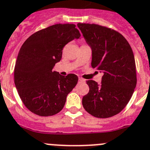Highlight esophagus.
Instances as JSON below:
<instances>
[{"label": "esophagus", "mask_w": 150, "mask_h": 150, "mask_svg": "<svg viewBox=\"0 0 150 150\" xmlns=\"http://www.w3.org/2000/svg\"><path fill=\"white\" fill-rule=\"evenodd\" d=\"M79 82H85L86 80L84 79H82V78H79Z\"/></svg>", "instance_id": "1"}]
</instances>
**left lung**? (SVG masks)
<instances>
[{
    "label": "left lung",
    "instance_id": "obj_1",
    "mask_svg": "<svg viewBox=\"0 0 150 150\" xmlns=\"http://www.w3.org/2000/svg\"><path fill=\"white\" fill-rule=\"evenodd\" d=\"M77 26L91 47L92 68L103 74L100 84L86 81L89 92L82 98V105L95 117L115 116L128 104L137 84L131 46L113 29L95 24L78 23Z\"/></svg>",
    "mask_w": 150,
    "mask_h": 150
}]
</instances>
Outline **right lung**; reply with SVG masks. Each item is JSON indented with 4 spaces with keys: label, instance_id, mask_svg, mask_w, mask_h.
<instances>
[{
    "label": "right lung",
    "instance_id": "1",
    "mask_svg": "<svg viewBox=\"0 0 150 150\" xmlns=\"http://www.w3.org/2000/svg\"><path fill=\"white\" fill-rule=\"evenodd\" d=\"M74 24H57L38 30L22 45L14 71L15 85L27 109L42 117L56 115L78 82V76H62L53 68L61 60L68 42L80 37Z\"/></svg>",
    "mask_w": 150,
    "mask_h": 150
}]
</instances>
